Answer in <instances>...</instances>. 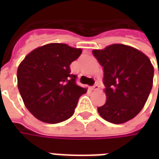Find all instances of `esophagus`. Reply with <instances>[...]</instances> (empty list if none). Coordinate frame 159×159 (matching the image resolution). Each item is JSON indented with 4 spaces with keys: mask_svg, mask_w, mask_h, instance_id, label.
<instances>
[{
    "mask_svg": "<svg viewBox=\"0 0 159 159\" xmlns=\"http://www.w3.org/2000/svg\"><path fill=\"white\" fill-rule=\"evenodd\" d=\"M99 88H100V86H99V84L97 83H95V84L93 85V87H92V89L93 90H97V89H99Z\"/></svg>",
    "mask_w": 159,
    "mask_h": 159,
    "instance_id": "esophagus-1",
    "label": "esophagus"
}]
</instances>
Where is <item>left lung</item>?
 Listing matches in <instances>:
<instances>
[{
	"label": "left lung",
	"instance_id": "left-lung-1",
	"mask_svg": "<svg viewBox=\"0 0 159 159\" xmlns=\"http://www.w3.org/2000/svg\"><path fill=\"white\" fill-rule=\"evenodd\" d=\"M92 52L103 67L107 94V102L98 107V112L116 124L134 118L145 106L152 88L154 69L150 59L139 50L123 44H112Z\"/></svg>",
	"mask_w": 159,
	"mask_h": 159
}]
</instances>
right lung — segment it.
Listing matches in <instances>:
<instances>
[{
  "instance_id": "right-lung-1",
  "label": "right lung",
  "mask_w": 159,
  "mask_h": 159,
  "mask_svg": "<svg viewBox=\"0 0 159 159\" xmlns=\"http://www.w3.org/2000/svg\"><path fill=\"white\" fill-rule=\"evenodd\" d=\"M82 49L64 43H50L26 56L17 72L18 88L24 103L37 119L58 123L71 117L86 89L76 83L70 65Z\"/></svg>"
}]
</instances>
